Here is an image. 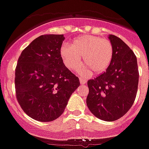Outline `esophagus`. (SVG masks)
Returning <instances> with one entry per match:
<instances>
[{"mask_svg": "<svg viewBox=\"0 0 149 149\" xmlns=\"http://www.w3.org/2000/svg\"><path fill=\"white\" fill-rule=\"evenodd\" d=\"M79 82L81 84H85L86 83V80L84 79H82V78H79Z\"/></svg>", "mask_w": 149, "mask_h": 149, "instance_id": "1", "label": "esophagus"}]
</instances>
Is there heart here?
<instances>
[{"mask_svg": "<svg viewBox=\"0 0 149 149\" xmlns=\"http://www.w3.org/2000/svg\"><path fill=\"white\" fill-rule=\"evenodd\" d=\"M113 49L111 42L100 37L84 35L73 38L70 44L64 43L60 48V56L68 69L77 70L80 63L84 65L80 73L88 77L94 72L100 74L106 71L113 58Z\"/></svg>", "mask_w": 149, "mask_h": 149, "instance_id": "obj_1", "label": "heart"}]
</instances>
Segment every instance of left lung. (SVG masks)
Returning <instances> with one entry per match:
<instances>
[{
  "label": "left lung",
  "instance_id": "obj_1",
  "mask_svg": "<svg viewBox=\"0 0 149 149\" xmlns=\"http://www.w3.org/2000/svg\"><path fill=\"white\" fill-rule=\"evenodd\" d=\"M113 54L104 73L88 80L89 110L100 120L113 121L124 116L134 104L139 84L137 58L120 38L109 35Z\"/></svg>",
  "mask_w": 149,
  "mask_h": 149
}]
</instances>
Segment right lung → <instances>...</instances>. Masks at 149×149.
Here are the masks:
<instances>
[{"label":"right lung","instance_id":"right-lung-1","mask_svg":"<svg viewBox=\"0 0 149 149\" xmlns=\"http://www.w3.org/2000/svg\"><path fill=\"white\" fill-rule=\"evenodd\" d=\"M63 35H43L23 51L15 70L16 97L25 113L48 122L64 112L79 78L68 70L60 56Z\"/></svg>","mask_w":149,"mask_h":149}]
</instances>
